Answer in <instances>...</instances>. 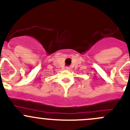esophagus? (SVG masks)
<instances>
[{
  "mask_svg": "<svg viewBox=\"0 0 130 130\" xmlns=\"http://www.w3.org/2000/svg\"><path fill=\"white\" fill-rule=\"evenodd\" d=\"M65 70H69V67H66V68H65Z\"/></svg>",
  "mask_w": 130,
  "mask_h": 130,
  "instance_id": "1",
  "label": "esophagus"
}]
</instances>
